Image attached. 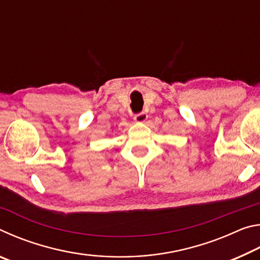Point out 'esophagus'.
<instances>
[{
	"label": "esophagus",
	"instance_id": "1",
	"mask_svg": "<svg viewBox=\"0 0 260 260\" xmlns=\"http://www.w3.org/2000/svg\"><path fill=\"white\" fill-rule=\"evenodd\" d=\"M147 118H148L147 112L142 111V112H139V113L135 114V116H134V120H135L136 122H143V121L147 120Z\"/></svg>",
	"mask_w": 260,
	"mask_h": 260
}]
</instances>
